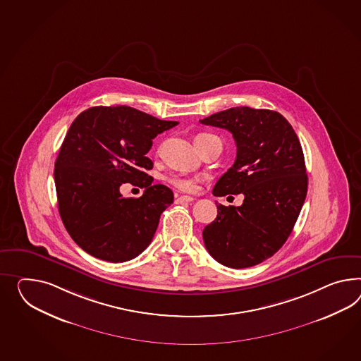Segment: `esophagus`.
Wrapping results in <instances>:
<instances>
[{
    "mask_svg": "<svg viewBox=\"0 0 361 361\" xmlns=\"http://www.w3.org/2000/svg\"><path fill=\"white\" fill-rule=\"evenodd\" d=\"M194 200V197H191V196H178L176 199V204L180 203H190V202H192Z\"/></svg>",
    "mask_w": 361,
    "mask_h": 361,
    "instance_id": "1",
    "label": "esophagus"
}]
</instances>
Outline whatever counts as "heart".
Returning a JSON list of instances; mask_svg holds the SVG:
<instances>
[{"instance_id":"1","label":"heart","mask_w":361,"mask_h":361,"mask_svg":"<svg viewBox=\"0 0 361 361\" xmlns=\"http://www.w3.org/2000/svg\"><path fill=\"white\" fill-rule=\"evenodd\" d=\"M212 139H216L214 135H211V133H199V135L195 137V145L197 147V145L203 144L205 141ZM169 182L174 185L176 188H178V190L183 191V192H194L195 190H196V187H197V185H196V179H194V178H188V176H171V178L169 179Z\"/></svg>"}]
</instances>
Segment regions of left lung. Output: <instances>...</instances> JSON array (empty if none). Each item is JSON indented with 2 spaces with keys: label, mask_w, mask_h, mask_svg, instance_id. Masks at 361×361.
<instances>
[{
  "label": "left lung",
  "mask_w": 361,
  "mask_h": 361,
  "mask_svg": "<svg viewBox=\"0 0 361 361\" xmlns=\"http://www.w3.org/2000/svg\"><path fill=\"white\" fill-rule=\"evenodd\" d=\"M200 123L229 130L237 145L235 161L213 195H245L240 207L216 203L217 217L204 228V245L226 267L255 266L286 243L305 202L300 140L281 114L264 109L233 107Z\"/></svg>",
  "instance_id": "8db88e82"
}]
</instances>
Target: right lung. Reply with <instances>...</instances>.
I'll use <instances>...</instances> for the list:
<instances>
[{"mask_svg": "<svg viewBox=\"0 0 361 361\" xmlns=\"http://www.w3.org/2000/svg\"><path fill=\"white\" fill-rule=\"evenodd\" d=\"M176 124L128 106H97L74 119L54 176L65 229L83 251L118 263L148 247L174 194L166 185H153L147 153L158 133ZM124 183L146 191L136 200L124 198Z\"/></svg>", "mask_w": 361, "mask_h": 361, "instance_id": "1", "label": "right lung"}]
</instances>
